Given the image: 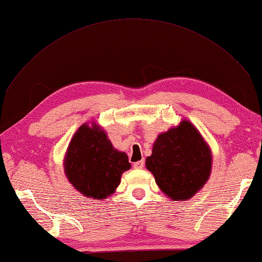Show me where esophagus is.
<instances>
[{"mask_svg":"<svg viewBox=\"0 0 262 262\" xmlns=\"http://www.w3.org/2000/svg\"><path fill=\"white\" fill-rule=\"evenodd\" d=\"M133 167H135L136 169H143L144 168V161L143 160L138 161V162H136L135 164H133Z\"/></svg>","mask_w":262,"mask_h":262,"instance_id":"obj_1","label":"esophagus"}]
</instances>
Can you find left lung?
Here are the masks:
<instances>
[{"label": "left lung", "mask_w": 262, "mask_h": 262, "mask_svg": "<svg viewBox=\"0 0 262 262\" xmlns=\"http://www.w3.org/2000/svg\"><path fill=\"white\" fill-rule=\"evenodd\" d=\"M212 155L200 132L190 121L159 135L145 167L163 193L174 201L192 198L211 173Z\"/></svg>", "instance_id": "obj_1"}]
</instances>
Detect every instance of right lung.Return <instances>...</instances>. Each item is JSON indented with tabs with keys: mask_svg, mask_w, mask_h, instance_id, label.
<instances>
[{
	"mask_svg": "<svg viewBox=\"0 0 262 262\" xmlns=\"http://www.w3.org/2000/svg\"><path fill=\"white\" fill-rule=\"evenodd\" d=\"M130 168L127 156L114 149L106 133L94 122L79 127L64 158L68 180L83 195L94 200L111 195L121 176Z\"/></svg>",
	"mask_w": 262,
	"mask_h": 262,
	"instance_id": "add662e5",
	"label": "right lung"
}]
</instances>
